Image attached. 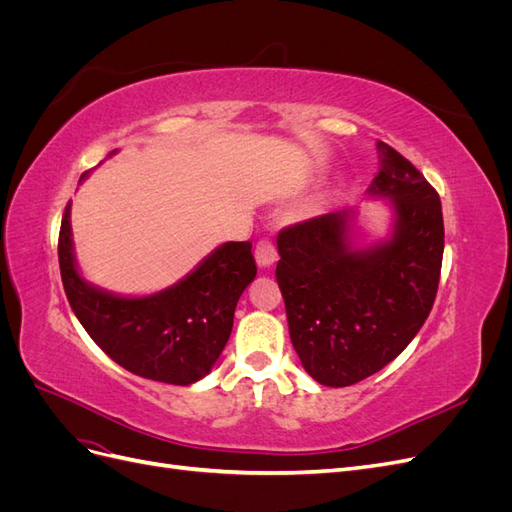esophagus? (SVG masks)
<instances>
[{
	"instance_id": "1",
	"label": "esophagus",
	"mask_w": 512,
	"mask_h": 512,
	"mask_svg": "<svg viewBox=\"0 0 512 512\" xmlns=\"http://www.w3.org/2000/svg\"><path fill=\"white\" fill-rule=\"evenodd\" d=\"M254 256H256V262H258L260 267L273 265V260H275V243H273L271 239H260V241L256 243Z\"/></svg>"
}]
</instances>
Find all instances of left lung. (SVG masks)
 I'll list each match as a JSON object with an SVG mask.
<instances>
[{"label":"left lung","mask_w":512,"mask_h":512,"mask_svg":"<svg viewBox=\"0 0 512 512\" xmlns=\"http://www.w3.org/2000/svg\"><path fill=\"white\" fill-rule=\"evenodd\" d=\"M371 196L391 198V237L354 250L350 211L318 215L277 237L275 277L305 371L350 386L404 352L427 320L440 284L444 220L438 192L414 164L378 143Z\"/></svg>","instance_id":"8db88e82"}]
</instances>
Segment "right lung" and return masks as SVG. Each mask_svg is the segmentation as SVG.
Returning a JSON list of instances; mask_svg holds the SVG:
<instances>
[{
  "label": "right lung",
  "instance_id": "1",
  "mask_svg": "<svg viewBox=\"0 0 512 512\" xmlns=\"http://www.w3.org/2000/svg\"><path fill=\"white\" fill-rule=\"evenodd\" d=\"M57 252L66 297L89 337L123 369L177 386L205 378L220 359L237 301L256 277L252 243L228 241L162 292L132 299L104 292L76 269L70 203Z\"/></svg>",
  "mask_w": 512,
  "mask_h": 512
}]
</instances>
